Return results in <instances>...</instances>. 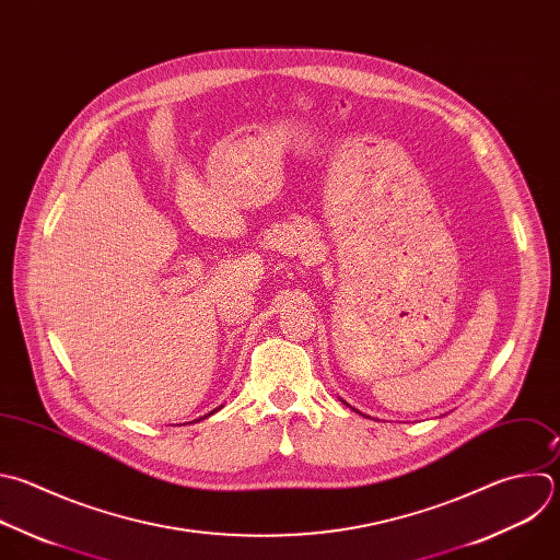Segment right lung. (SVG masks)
I'll return each instance as SVG.
<instances>
[{
    "instance_id": "1",
    "label": "right lung",
    "mask_w": 560,
    "mask_h": 560,
    "mask_svg": "<svg viewBox=\"0 0 560 560\" xmlns=\"http://www.w3.org/2000/svg\"><path fill=\"white\" fill-rule=\"evenodd\" d=\"M220 409H222V407H218V409H215V411H211V413H209V416H213V413H218V411H220ZM209 416H205V418H209ZM205 418H200V420H205ZM200 420H194V422H200Z\"/></svg>"
}]
</instances>
